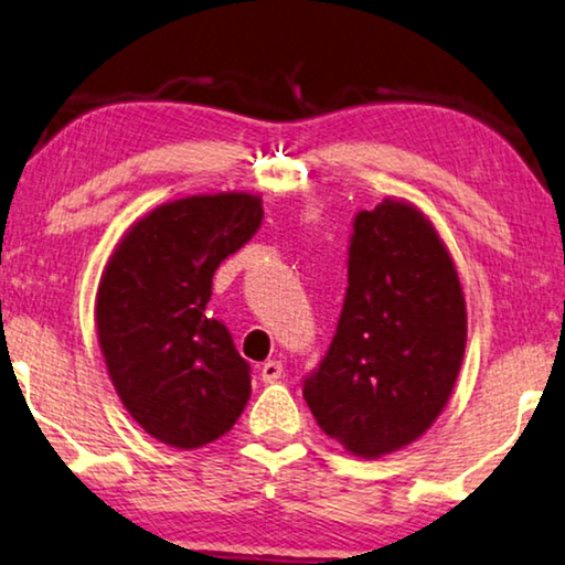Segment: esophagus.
Wrapping results in <instances>:
<instances>
[{"instance_id": "esophagus-1", "label": "esophagus", "mask_w": 565, "mask_h": 565, "mask_svg": "<svg viewBox=\"0 0 565 565\" xmlns=\"http://www.w3.org/2000/svg\"><path fill=\"white\" fill-rule=\"evenodd\" d=\"M282 364L280 362H265L263 370H259V377H263V382H277L282 377Z\"/></svg>"}]
</instances>
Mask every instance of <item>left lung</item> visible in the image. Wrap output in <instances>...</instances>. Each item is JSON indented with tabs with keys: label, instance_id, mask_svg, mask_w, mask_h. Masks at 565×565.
<instances>
[{
	"label": "left lung",
	"instance_id": "1",
	"mask_svg": "<svg viewBox=\"0 0 565 565\" xmlns=\"http://www.w3.org/2000/svg\"><path fill=\"white\" fill-rule=\"evenodd\" d=\"M349 288L302 397L326 436L362 459L413 444L444 411L466 347V302L436 228L405 201L359 211Z\"/></svg>",
	"mask_w": 565,
	"mask_h": 565
}]
</instances>
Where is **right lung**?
<instances>
[{"label":"right lung","mask_w":565,"mask_h":565,"mask_svg":"<svg viewBox=\"0 0 565 565\" xmlns=\"http://www.w3.org/2000/svg\"><path fill=\"white\" fill-rule=\"evenodd\" d=\"M263 224L249 193L162 203L117 244L96 296L114 390L152 438L201 448L222 438L252 392L249 364L209 313L211 277Z\"/></svg>","instance_id":"right-lung-1"}]
</instances>
